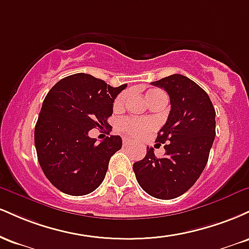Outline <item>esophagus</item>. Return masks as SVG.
I'll return each mask as SVG.
<instances>
[{"label":"esophagus","instance_id":"esophagus-1","mask_svg":"<svg viewBox=\"0 0 249 249\" xmlns=\"http://www.w3.org/2000/svg\"><path fill=\"white\" fill-rule=\"evenodd\" d=\"M131 144H132V141H130L128 138H123V145H124V146H127V145Z\"/></svg>","mask_w":249,"mask_h":249}]
</instances>
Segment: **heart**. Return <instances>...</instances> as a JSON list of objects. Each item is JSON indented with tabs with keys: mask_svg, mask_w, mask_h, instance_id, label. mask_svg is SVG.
Instances as JSON below:
<instances>
[{
	"mask_svg": "<svg viewBox=\"0 0 249 249\" xmlns=\"http://www.w3.org/2000/svg\"><path fill=\"white\" fill-rule=\"evenodd\" d=\"M125 98H126V93H121L113 102V108L115 110H121L124 105ZM160 98H166V95L162 92L159 89H150L146 91V99L148 103H152L157 99ZM119 131H122L123 133L128 134L131 137H141L144 133H146L148 130L152 128V123L148 121H144V119H130V118H124L121 119L117 124Z\"/></svg>",
	"mask_w": 249,
	"mask_h": 249,
	"instance_id": "b5f03b06",
	"label": "heart"
}]
</instances>
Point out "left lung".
<instances>
[{"mask_svg": "<svg viewBox=\"0 0 249 249\" xmlns=\"http://www.w3.org/2000/svg\"><path fill=\"white\" fill-rule=\"evenodd\" d=\"M170 96L171 111L156 142L166 144L161 158L147 147L134 162L138 184L154 198L170 200L193 186L206 166L215 137V110L204 89L182 75L152 82Z\"/></svg>", "mask_w": 249, "mask_h": 249, "instance_id": "obj_1", "label": "left lung"}]
</instances>
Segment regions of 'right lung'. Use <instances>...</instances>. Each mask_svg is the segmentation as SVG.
<instances>
[{
	"mask_svg": "<svg viewBox=\"0 0 249 249\" xmlns=\"http://www.w3.org/2000/svg\"><path fill=\"white\" fill-rule=\"evenodd\" d=\"M125 88L75 73L57 82L45 96L35 126L37 158L45 177L63 193L85 196L104 180L122 138L110 136L98 144L88 133L107 126L113 102Z\"/></svg>",
	"mask_w": 249,
	"mask_h": 249,
	"instance_id": "add662e5",
	"label": "right lung"
}]
</instances>
